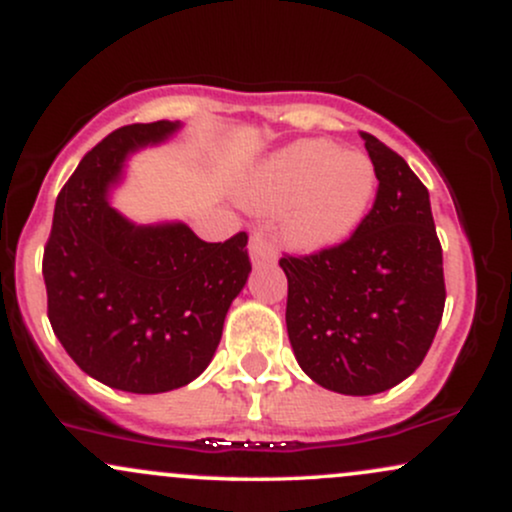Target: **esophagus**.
I'll use <instances>...</instances> for the list:
<instances>
[{"instance_id": "1", "label": "esophagus", "mask_w": 512, "mask_h": 512, "mask_svg": "<svg viewBox=\"0 0 512 512\" xmlns=\"http://www.w3.org/2000/svg\"><path fill=\"white\" fill-rule=\"evenodd\" d=\"M250 260L255 267H260V264H272L276 260L272 243H269L262 233H255V236L250 238Z\"/></svg>"}]
</instances>
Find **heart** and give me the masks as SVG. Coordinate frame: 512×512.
<instances>
[{
	"label": "heart",
	"instance_id": "b5f03b06",
	"mask_svg": "<svg viewBox=\"0 0 512 512\" xmlns=\"http://www.w3.org/2000/svg\"><path fill=\"white\" fill-rule=\"evenodd\" d=\"M373 163L325 139H298L250 170L243 202L276 211V231L293 250L317 252L356 231L375 197Z\"/></svg>",
	"mask_w": 512,
	"mask_h": 512
}]
</instances>
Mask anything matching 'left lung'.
<instances>
[{
    "mask_svg": "<svg viewBox=\"0 0 512 512\" xmlns=\"http://www.w3.org/2000/svg\"><path fill=\"white\" fill-rule=\"evenodd\" d=\"M378 178L373 209L346 243L281 257L286 330L298 366L339 395H378L421 366L445 308L443 250L424 182L361 134Z\"/></svg>",
    "mask_w": 512,
    "mask_h": 512,
    "instance_id": "obj_1",
    "label": "left lung"
}]
</instances>
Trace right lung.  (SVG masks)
Segmentation results:
<instances>
[{
	"mask_svg": "<svg viewBox=\"0 0 512 512\" xmlns=\"http://www.w3.org/2000/svg\"><path fill=\"white\" fill-rule=\"evenodd\" d=\"M182 125H127L62 187L43 255L48 317L74 363L113 390L158 395L204 373L250 276L248 236L204 243L182 221L134 223L110 204L125 161Z\"/></svg>",
	"mask_w": 512,
	"mask_h": 512,
	"instance_id": "right-lung-1",
	"label": "right lung"
}]
</instances>
